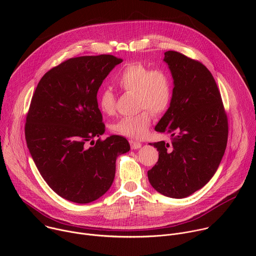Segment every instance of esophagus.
<instances>
[{"label":"esophagus","instance_id":"1","mask_svg":"<svg viewBox=\"0 0 256 256\" xmlns=\"http://www.w3.org/2000/svg\"><path fill=\"white\" fill-rule=\"evenodd\" d=\"M130 144L132 150H138L142 147V144L140 142H136L134 140H130Z\"/></svg>","mask_w":256,"mask_h":256}]
</instances>
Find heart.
Returning <instances> with one entry per match:
<instances>
[{
    "label": "heart",
    "instance_id": "heart-1",
    "mask_svg": "<svg viewBox=\"0 0 256 256\" xmlns=\"http://www.w3.org/2000/svg\"><path fill=\"white\" fill-rule=\"evenodd\" d=\"M114 81L124 92L136 93V106L140 110L118 120L112 130L120 136L140 138L148 132L152 112L162 114L171 104L173 88L169 72L163 68H153L142 62H132L116 72ZM116 103V94L109 87L98 92V105L104 114H114Z\"/></svg>",
    "mask_w": 256,
    "mask_h": 256
}]
</instances>
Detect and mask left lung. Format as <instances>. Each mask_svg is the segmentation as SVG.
Instances as JSON below:
<instances>
[{"instance_id": "8db88e82", "label": "left lung", "mask_w": 256, "mask_h": 256, "mask_svg": "<svg viewBox=\"0 0 256 256\" xmlns=\"http://www.w3.org/2000/svg\"><path fill=\"white\" fill-rule=\"evenodd\" d=\"M174 80L172 101L155 130L171 136L153 144L159 159L148 171L151 186L165 196L186 198L204 186L224 156L228 118L208 68L184 54L164 52Z\"/></svg>"}]
</instances>
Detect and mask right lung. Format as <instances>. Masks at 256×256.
Masks as SVG:
<instances>
[{
	"instance_id": "right-lung-1",
	"label": "right lung",
	"mask_w": 256,
	"mask_h": 256,
	"mask_svg": "<svg viewBox=\"0 0 256 256\" xmlns=\"http://www.w3.org/2000/svg\"><path fill=\"white\" fill-rule=\"evenodd\" d=\"M122 60L112 54L70 58L46 72L36 87L25 122L32 159L48 186L72 202L88 204L112 186L116 161L130 151L105 130L97 92Z\"/></svg>"
}]
</instances>
